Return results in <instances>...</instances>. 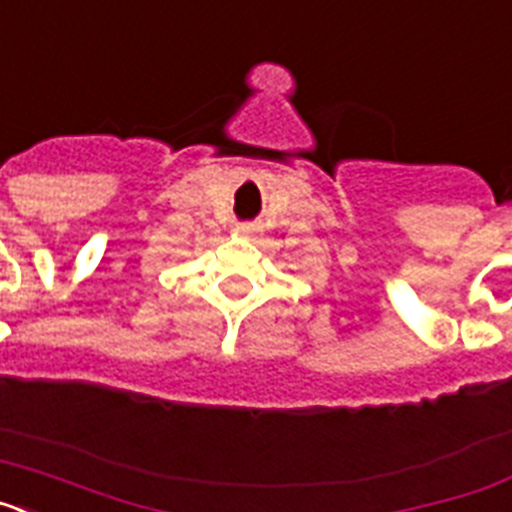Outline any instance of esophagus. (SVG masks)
<instances>
[{
	"mask_svg": "<svg viewBox=\"0 0 512 512\" xmlns=\"http://www.w3.org/2000/svg\"><path fill=\"white\" fill-rule=\"evenodd\" d=\"M238 230H241V233H248V225H241V228H238Z\"/></svg>",
	"mask_w": 512,
	"mask_h": 512,
	"instance_id": "esophagus-1",
	"label": "esophagus"
}]
</instances>
